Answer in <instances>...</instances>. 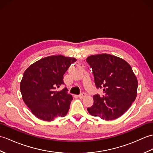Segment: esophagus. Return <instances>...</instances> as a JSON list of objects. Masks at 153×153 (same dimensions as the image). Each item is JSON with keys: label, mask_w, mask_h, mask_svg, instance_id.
<instances>
[{"label": "esophagus", "mask_w": 153, "mask_h": 153, "mask_svg": "<svg viewBox=\"0 0 153 153\" xmlns=\"http://www.w3.org/2000/svg\"><path fill=\"white\" fill-rule=\"evenodd\" d=\"M85 97V93H81L80 95H79V97L80 99H83Z\"/></svg>", "instance_id": "34e87169"}]
</instances>
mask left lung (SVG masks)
<instances>
[{
    "instance_id": "obj_1",
    "label": "left lung",
    "mask_w": 153,
    "mask_h": 153,
    "mask_svg": "<svg viewBox=\"0 0 153 153\" xmlns=\"http://www.w3.org/2000/svg\"><path fill=\"white\" fill-rule=\"evenodd\" d=\"M86 61L92 68L97 88L103 89L104 93L93 96V105L87 111L106 120L119 118L137 97L138 82L131 66L108 54L91 55Z\"/></svg>"
}]
</instances>
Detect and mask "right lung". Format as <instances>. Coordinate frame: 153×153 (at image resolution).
<instances>
[{"label": "right lung", "instance_id": "add662e5", "mask_svg": "<svg viewBox=\"0 0 153 153\" xmlns=\"http://www.w3.org/2000/svg\"><path fill=\"white\" fill-rule=\"evenodd\" d=\"M76 61L62 55L47 56L24 71L19 87L22 99L37 118L53 121L67 114L72 96L67 93L66 87L59 91L56 88L64 84L63 76Z\"/></svg>", "mask_w": 153, "mask_h": 153}]
</instances>
